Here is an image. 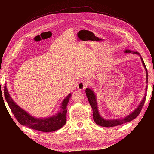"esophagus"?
<instances>
[{"label":"esophagus","instance_id":"1","mask_svg":"<svg viewBox=\"0 0 154 154\" xmlns=\"http://www.w3.org/2000/svg\"><path fill=\"white\" fill-rule=\"evenodd\" d=\"M88 85H89V82L86 80H83V81L79 82V84L77 85V89L80 91H83Z\"/></svg>","mask_w":154,"mask_h":154}]
</instances>
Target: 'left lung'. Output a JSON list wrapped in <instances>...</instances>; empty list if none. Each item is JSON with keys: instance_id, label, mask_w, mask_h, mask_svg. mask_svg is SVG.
<instances>
[{"instance_id": "left-lung-1", "label": "left lung", "mask_w": 154, "mask_h": 154, "mask_svg": "<svg viewBox=\"0 0 154 154\" xmlns=\"http://www.w3.org/2000/svg\"><path fill=\"white\" fill-rule=\"evenodd\" d=\"M125 53H131L134 54H137L141 58V62L143 63V66L145 69L146 71V91H147V83H148V73H147V68L146 67V65L144 64V62L141 56V55L140 54V53H138V52H134L131 51L130 50L128 49H126L124 51ZM86 92V95L87 96L88 100L90 104L93 109V119L94 122L99 125L102 126V127H114V126H117V125H121L124 123H126V122H128L131 121H132L133 119H134L135 118H136L138 115L140 113L142 108L144 105V103L145 102V100H146V92L144 94V97L143 98V100L141 101V102L140 103V104L138 105V106L135 108V109L131 112V113H130L129 115H127L125 117H122L121 118H118V119H106L103 118L99 113V109H98V106H97V97L96 95L95 94V93L94 92V91L90 88H87L85 90Z\"/></svg>"}]
</instances>
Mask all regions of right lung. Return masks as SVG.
I'll return each mask as SVG.
<instances>
[{"mask_svg": "<svg viewBox=\"0 0 154 154\" xmlns=\"http://www.w3.org/2000/svg\"><path fill=\"white\" fill-rule=\"evenodd\" d=\"M4 96L12 113L21 125L43 132H51L60 129L66 122V108L71 93L62 101L60 110L57 114L48 118H41L32 116L13 100L7 88V83L4 86Z\"/></svg>", "mask_w": 154, "mask_h": 154, "instance_id": "right-lung-1", "label": "right lung"}]
</instances>
